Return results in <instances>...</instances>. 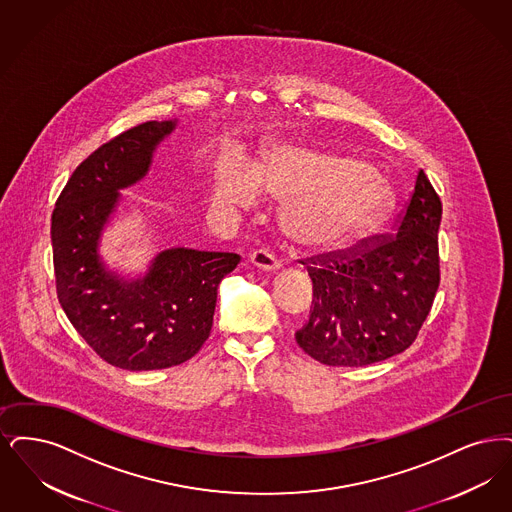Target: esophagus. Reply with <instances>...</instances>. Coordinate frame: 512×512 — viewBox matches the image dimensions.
<instances>
[{
  "instance_id": "34e87169",
  "label": "esophagus",
  "mask_w": 512,
  "mask_h": 512,
  "mask_svg": "<svg viewBox=\"0 0 512 512\" xmlns=\"http://www.w3.org/2000/svg\"><path fill=\"white\" fill-rule=\"evenodd\" d=\"M250 262L256 267L267 269V271L281 267V260H279L269 248H256V250L250 254Z\"/></svg>"
}]
</instances>
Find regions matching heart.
Returning <instances> with one entry per match:
<instances>
[{
	"instance_id": "obj_1",
	"label": "heart",
	"mask_w": 512,
	"mask_h": 512,
	"mask_svg": "<svg viewBox=\"0 0 512 512\" xmlns=\"http://www.w3.org/2000/svg\"><path fill=\"white\" fill-rule=\"evenodd\" d=\"M256 187L290 199L283 214L290 235L310 246H334L365 229L386 208L390 185L367 164L304 145H283L267 153L252 174L235 158H223L214 172V197L248 204Z\"/></svg>"
}]
</instances>
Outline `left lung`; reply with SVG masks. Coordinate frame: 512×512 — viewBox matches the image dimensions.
<instances>
[{"instance_id":"obj_1","label":"left lung","mask_w":512,"mask_h":512,"mask_svg":"<svg viewBox=\"0 0 512 512\" xmlns=\"http://www.w3.org/2000/svg\"><path fill=\"white\" fill-rule=\"evenodd\" d=\"M396 233L300 260L313 285L298 346L333 367H363L407 350L440 287L442 200L423 170Z\"/></svg>"}]
</instances>
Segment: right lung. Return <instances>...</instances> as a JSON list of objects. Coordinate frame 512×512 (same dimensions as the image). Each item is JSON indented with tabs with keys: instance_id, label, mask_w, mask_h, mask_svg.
Listing matches in <instances>:
<instances>
[{
	"instance_id": "1",
	"label": "right lung",
	"mask_w": 512,
	"mask_h": 512,
	"mask_svg": "<svg viewBox=\"0 0 512 512\" xmlns=\"http://www.w3.org/2000/svg\"><path fill=\"white\" fill-rule=\"evenodd\" d=\"M176 122H143L101 145L74 170L51 216L57 296L72 327L103 361L126 371L174 367L210 336L220 281L233 252L170 248L147 275L124 281L103 266L97 243L120 199L151 166Z\"/></svg>"
}]
</instances>
